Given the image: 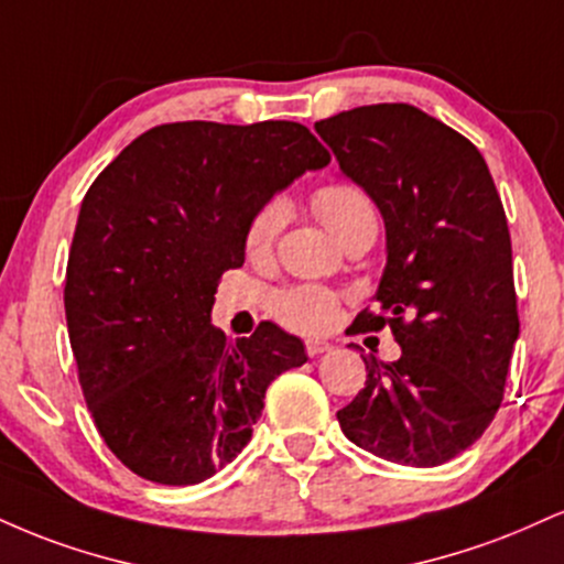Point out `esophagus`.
<instances>
[{"instance_id":"1","label":"esophagus","mask_w":564,"mask_h":564,"mask_svg":"<svg viewBox=\"0 0 564 564\" xmlns=\"http://www.w3.org/2000/svg\"><path fill=\"white\" fill-rule=\"evenodd\" d=\"M304 349H307L310 357H317V355H325V351L334 349V344L325 341V338H307V341H304Z\"/></svg>"}]
</instances>
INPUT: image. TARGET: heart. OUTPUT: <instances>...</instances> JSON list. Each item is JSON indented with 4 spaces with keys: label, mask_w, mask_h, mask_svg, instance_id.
Returning a JSON list of instances; mask_svg holds the SVG:
<instances>
[{
    "label": "heart",
    "mask_w": 564,
    "mask_h": 564,
    "mask_svg": "<svg viewBox=\"0 0 564 564\" xmlns=\"http://www.w3.org/2000/svg\"><path fill=\"white\" fill-rule=\"evenodd\" d=\"M312 209L325 223L330 234L344 236L359 226H378L376 205L362 188L355 183H325L312 194ZM283 220H286V207L281 199L268 202L257 209L247 228V252L252 257H262L270 252L275 236L281 234ZM338 310V296L334 291L315 286V283H302V286H289L273 296V312L283 325L294 330H323L334 323Z\"/></svg>",
    "instance_id": "heart-1"
}]
</instances>
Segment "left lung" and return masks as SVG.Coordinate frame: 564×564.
<instances>
[{"instance_id": "8db88e82", "label": "left lung", "mask_w": 564, "mask_h": 564, "mask_svg": "<svg viewBox=\"0 0 564 564\" xmlns=\"http://www.w3.org/2000/svg\"><path fill=\"white\" fill-rule=\"evenodd\" d=\"M315 131L386 226L381 315L365 310L355 323H389L402 347L397 362L362 357L365 389L336 417L376 457L444 465L497 415L520 334L497 186L463 133L412 105L355 107Z\"/></svg>"}]
</instances>
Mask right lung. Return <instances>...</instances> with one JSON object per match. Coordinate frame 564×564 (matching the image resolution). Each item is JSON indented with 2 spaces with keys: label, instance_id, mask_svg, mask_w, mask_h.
<instances>
[{
  "label": "right lung",
  "instance_id": "add662e5",
  "mask_svg": "<svg viewBox=\"0 0 564 564\" xmlns=\"http://www.w3.org/2000/svg\"><path fill=\"white\" fill-rule=\"evenodd\" d=\"M330 162L291 120L167 123L91 183L65 275L78 381L99 436L162 486L213 478L252 438L264 391L307 362L302 338L209 325L220 275L241 268L257 209Z\"/></svg>",
  "mask_w": 564,
  "mask_h": 564
}]
</instances>
